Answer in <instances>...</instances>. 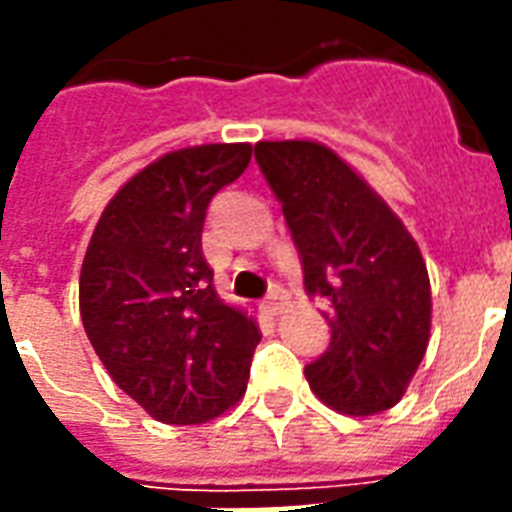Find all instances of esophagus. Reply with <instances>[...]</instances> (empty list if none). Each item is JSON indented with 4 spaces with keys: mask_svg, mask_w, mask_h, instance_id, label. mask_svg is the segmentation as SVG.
<instances>
[{
    "mask_svg": "<svg viewBox=\"0 0 512 512\" xmlns=\"http://www.w3.org/2000/svg\"><path fill=\"white\" fill-rule=\"evenodd\" d=\"M281 308H284V292H281V289H273L271 295L263 300V311L268 313V316H279Z\"/></svg>",
    "mask_w": 512,
    "mask_h": 512,
    "instance_id": "obj_1",
    "label": "esophagus"
}]
</instances>
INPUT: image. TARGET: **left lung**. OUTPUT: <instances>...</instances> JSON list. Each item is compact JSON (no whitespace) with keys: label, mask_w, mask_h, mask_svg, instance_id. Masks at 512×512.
<instances>
[{"label":"left lung","mask_w":512,"mask_h":512,"mask_svg":"<svg viewBox=\"0 0 512 512\" xmlns=\"http://www.w3.org/2000/svg\"><path fill=\"white\" fill-rule=\"evenodd\" d=\"M255 159L281 201L305 292L327 303L329 348L305 377L337 412L396 406L430 337V279L417 241L332 148L260 140Z\"/></svg>","instance_id":"left-lung-1"}]
</instances>
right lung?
I'll use <instances>...</instances> for the list:
<instances>
[{
    "instance_id": "add662e5",
    "label": "right lung",
    "mask_w": 512,
    "mask_h": 512,
    "mask_svg": "<svg viewBox=\"0 0 512 512\" xmlns=\"http://www.w3.org/2000/svg\"><path fill=\"white\" fill-rule=\"evenodd\" d=\"M249 159V143L164 154L108 201L84 255V332L111 380L167 425L215 420L247 390L260 329L217 297L201 231Z\"/></svg>"
}]
</instances>
